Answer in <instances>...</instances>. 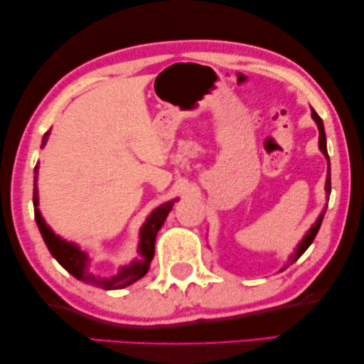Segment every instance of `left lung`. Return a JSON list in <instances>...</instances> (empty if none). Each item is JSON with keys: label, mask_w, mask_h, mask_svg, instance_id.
Listing matches in <instances>:
<instances>
[{"label": "left lung", "mask_w": 364, "mask_h": 364, "mask_svg": "<svg viewBox=\"0 0 364 364\" xmlns=\"http://www.w3.org/2000/svg\"><path fill=\"white\" fill-rule=\"evenodd\" d=\"M311 116H313V119H314V122L318 124V130H319V150L323 151V154L326 156V159H327V177H326V193H327V196L331 195V161H329V154H327V146H326V132H324V124H323V119H321L319 116H318V112L314 111V109H311ZM324 213H326V210L323 211V214H321V216L318 218V221L314 223V225L311 229L308 230V234L305 235V238H303V240L299 243V247H296V250H295V253L290 256V261L287 263V266H290V264H294L296 259L300 258V256L306 252L308 250V247L311 245L313 243V240H314V237H316V234H318V230H319V228H321V223H323V218H324ZM287 266H284L282 267V271L284 269H287Z\"/></svg>", "instance_id": "1"}]
</instances>
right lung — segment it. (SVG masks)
<instances>
[{
	"mask_svg": "<svg viewBox=\"0 0 364 364\" xmlns=\"http://www.w3.org/2000/svg\"><path fill=\"white\" fill-rule=\"evenodd\" d=\"M48 135H50V130L43 135V140H41V146H45L48 140ZM37 172L38 166H35V183H33V206H35V221L40 229V234L43 237L48 250L53 255L59 264H61L65 271L73 274L75 279H79L82 282H87L95 287L105 289V290H117L124 289L127 285L134 284L139 281L145 274L148 272V267L154 256V242H156V234L161 229V225L164 224L166 218L171 211L172 205H174L176 200L168 201V203L158 206L150 216H148L146 223L141 225L140 229V243H139V259H135L129 266H122L116 276L112 277H98L93 276V274L88 271V258L87 255L82 252V250L75 245L73 242H68L56 235L55 232L50 229V225H46L45 219L41 218L38 211V190H37Z\"/></svg>",
	"mask_w": 364,
	"mask_h": 364,
	"instance_id": "add662e5",
	"label": "right lung"
}]
</instances>
